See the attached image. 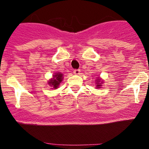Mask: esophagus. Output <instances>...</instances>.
<instances>
[{
  "mask_svg": "<svg viewBox=\"0 0 149 149\" xmlns=\"http://www.w3.org/2000/svg\"><path fill=\"white\" fill-rule=\"evenodd\" d=\"M73 73L75 75H80V69H75L73 71Z\"/></svg>",
  "mask_w": 149,
  "mask_h": 149,
  "instance_id": "obj_1",
  "label": "esophagus"
}]
</instances>
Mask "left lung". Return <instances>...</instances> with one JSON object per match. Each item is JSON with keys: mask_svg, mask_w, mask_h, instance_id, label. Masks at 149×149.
I'll use <instances>...</instances> for the list:
<instances>
[{"mask_svg": "<svg viewBox=\"0 0 149 149\" xmlns=\"http://www.w3.org/2000/svg\"><path fill=\"white\" fill-rule=\"evenodd\" d=\"M102 83H103V82L102 81V80L100 79V78H98V79H97V81H96V85H97V88H100L101 86H102Z\"/></svg>", "mask_w": 149, "mask_h": 149, "instance_id": "8db88e82", "label": "left lung"}]
</instances>
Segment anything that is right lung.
I'll return each instance as SVG.
<instances>
[{
	"mask_svg": "<svg viewBox=\"0 0 149 149\" xmlns=\"http://www.w3.org/2000/svg\"><path fill=\"white\" fill-rule=\"evenodd\" d=\"M63 80V74L61 73H57L53 76V78H51L48 81V85L52 87V89H57L59 87V84Z\"/></svg>",
	"mask_w": 149,
	"mask_h": 149,
	"instance_id": "obj_1",
	"label": "right lung"
}]
</instances>
